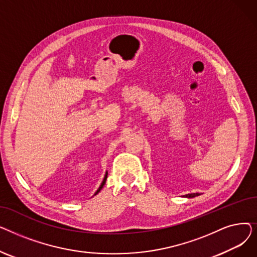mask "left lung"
Listing matches in <instances>:
<instances>
[{
    "label": "left lung",
    "mask_w": 257,
    "mask_h": 257,
    "mask_svg": "<svg viewBox=\"0 0 257 257\" xmlns=\"http://www.w3.org/2000/svg\"><path fill=\"white\" fill-rule=\"evenodd\" d=\"M200 194L199 193H194V194H187V195H185L184 197L185 198H194V197H197V196H199Z\"/></svg>",
    "instance_id": "8db88e82"
}]
</instances>
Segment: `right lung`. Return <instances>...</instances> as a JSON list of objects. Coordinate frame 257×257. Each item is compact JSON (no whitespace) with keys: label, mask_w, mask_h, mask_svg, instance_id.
<instances>
[{"label":"right lung","mask_w":257,"mask_h":257,"mask_svg":"<svg viewBox=\"0 0 257 257\" xmlns=\"http://www.w3.org/2000/svg\"><path fill=\"white\" fill-rule=\"evenodd\" d=\"M107 175H108V173L106 172V173H105V176H104V178H103V181H102V183H101V185L99 186V188L97 190V192L93 194V196H96V195H97V194L102 190V188H103V186H104V184H105V182H106V179H107Z\"/></svg>","instance_id":"right-lung-1"}]
</instances>
